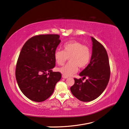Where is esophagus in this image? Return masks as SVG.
<instances>
[{
    "label": "esophagus",
    "mask_w": 129,
    "mask_h": 129,
    "mask_svg": "<svg viewBox=\"0 0 129 129\" xmlns=\"http://www.w3.org/2000/svg\"><path fill=\"white\" fill-rule=\"evenodd\" d=\"M62 77L63 78V79H67V78H68L67 76H66L64 75H62Z\"/></svg>",
    "instance_id": "obj_1"
}]
</instances>
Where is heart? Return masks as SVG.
<instances>
[{"instance_id":"b5f03b06","label":"heart","mask_w":129,"mask_h":129,"mask_svg":"<svg viewBox=\"0 0 129 129\" xmlns=\"http://www.w3.org/2000/svg\"><path fill=\"white\" fill-rule=\"evenodd\" d=\"M62 48L63 50H55L54 58L58 65L62 66L69 57L70 62L58 69V71L66 76L76 73L78 67L81 69L85 68L90 61V49L79 41L73 40L66 42L62 46Z\"/></svg>"}]
</instances>
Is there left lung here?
<instances>
[{
    "mask_svg": "<svg viewBox=\"0 0 129 129\" xmlns=\"http://www.w3.org/2000/svg\"><path fill=\"white\" fill-rule=\"evenodd\" d=\"M92 55L90 63L79 75L83 79H74L71 87L73 95L82 102H90L99 97L106 88L110 76L108 54L104 46L91 37ZM88 77L84 83L82 80Z\"/></svg>",
    "mask_w": 129,
    "mask_h": 129,
    "instance_id": "obj_1",
    "label": "left lung"
}]
</instances>
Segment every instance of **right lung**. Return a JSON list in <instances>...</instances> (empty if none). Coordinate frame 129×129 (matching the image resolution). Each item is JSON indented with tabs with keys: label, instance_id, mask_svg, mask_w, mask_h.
<instances>
[{
	"label": "right lung",
	"instance_id": "1",
	"mask_svg": "<svg viewBox=\"0 0 129 129\" xmlns=\"http://www.w3.org/2000/svg\"><path fill=\"white\" fill-rule=\"evenodd\" d=\"M61 42L57 34H41L30 38L23 46L15 69L21 92L34 102H43L52 95L61 78L53 72L54 52Z\"/></svg>",
	"mask_w": 129,
	"mask_h": 129
}]
</instances>
